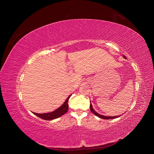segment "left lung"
Here are the masks:
<instances>
[{"label":"left lung","instance_id":"left-lung-1","mask_svg":"<svg viewBox=\"0 0 154 154\" xmlns=\"http://www.w3.org/2000/svg\"><path fill=\"white\" fill-rule=\"evenodd\" d=\"M125 58V57H124ZM90 110H91V112L93 113V114H94L96 116H98L99 118H102V119H115V118H118V117H119V116H103V115H99V113H97V112H96L94 110V109L93 108V106H92V105H91V103L90 104Z\"/></svg>","mask_w":154,"mask_h":154}]
</instances>
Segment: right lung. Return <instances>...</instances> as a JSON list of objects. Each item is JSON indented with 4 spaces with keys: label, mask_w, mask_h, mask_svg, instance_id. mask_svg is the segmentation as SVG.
Returning a JSON list of instances; mask_svg holds the SVG:
<instances>
[{
    "label": "right lung",
    "mask_w": 154,
    "mask_h": 154,
    "mask_svg": "<svg viewBox=\"0 0 154 154\" xmlns=\"http://www.w3.org/2000/svg\"><path fill=\"white\" fill-rule=\"evenodd\" d=\"M70 96H69L68 97V99L66 100L64 103L60 108H58V109H56V110L52 112L48 113H42V114H39V113H36L33 112V113L36 115L38 117L45 120H52V119L58 118L68 112V106H69L68 102L69 101V99L70 98Z\"/></svg>",
    "instance_id": "right-lung-1"
}]
</instances>
